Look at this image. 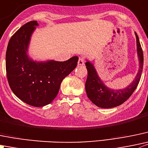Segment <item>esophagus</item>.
Segmentation results:
<instances>
[{"instance_id": "obj_1", "label": "esophagus", "mask_w": 148, "mask_h": 148, "mask_svg": "<svg viewBox=\"0 0 148 148\" xmlns=\"http://www.w3.org/2000/svg\"><path fill=\"white\" fill-rule=\"evenodd\" d=\"M84 64V59L83 58H79L78 61V65L79 66H82Z\"/></svg>"}]
</instances>
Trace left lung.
<instances>
[{
    "mask_svg": "<svg viewBox=\"0 0 148 148\" xmlns=\"http://www.w3.org/2000/svg\"><path fill=\"white\" fill-rule=\"evenodd\" d=\"M134 33L137 40V53L140 66L134 79L125 88L114 90L107 87L99 77L94 65L87 60L85 65L87 69V78L85 83V90L88 98L95 106L103 108H110L120 106L130 98L137 88L143 72V52L138 35L136 32Z\"/></svg>",
    "mask_w": 148,
    "mask_h": 148,
    "instance_id": "obj_1",
    "label": "left lung"
}]
</instances>
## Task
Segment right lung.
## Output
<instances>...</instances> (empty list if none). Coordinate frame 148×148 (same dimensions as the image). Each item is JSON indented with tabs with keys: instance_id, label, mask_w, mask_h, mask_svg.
<instances>
[{
	"instance_id": "right-lung-1",
	"label": "right lung",
	"mask_w": 148,
	"mask_h": 148,
	"mask_svg": "<svg viewBox=\"0 0 148 148\" xmlns=\"http://www.w3.org/2000/svg\"><path fill=\"white\" fill-rule=\"evenodd\" d=\"M38 25L37 21L27 22L11 37L5 54V69L14 95L29 106L42 107L56 97L61 82L76 68L79 58L74 56L65 61L32 59L29 45Z\"/></svg>"
}]
</instances>
